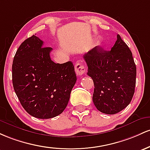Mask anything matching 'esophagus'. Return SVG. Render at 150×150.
Segmentation results:
<instances>
[{
	"mask_svg": "<svg viewBox=\"0 0 150 150\" xmlns=\"http://www.w3.org/2000/svg\"><path fill=\"white\" fill-rule=\"evenodd\" d=\"M76 74L79 76L83 75L86 72V67L84 66L83 62H77L75 65Z\"/></svg>",
	"mask_w": 150,
	"mask_h": 150,
	"instance_id": "esophagus-1",
	"label": "esophagus"
}]
</instances>
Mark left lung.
Listing matches in <instances>:
<instances>
[{
  "label": "left lung",
  "mask_w": 150,
  "mask_h": 150,
  "mask_svg": "<svg viewBox=\"0 0 150 150\" xmlns=\"http://www.w3.org/2000/svg\"><path fill=\"white\" fill-rule=\"evenodd\" d=\"M94 83L93 101L99 111L112 115L129 105L134 93L136 66L119 35L109 51L96 46L83 55Z\"/></svg>",
  "instance_id": "obj_1"
}]
</instances>
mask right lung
Returning <instances> with one entry per match:
<instances>
[{"label":"right lung","instance_id":"1","mask_svg":"<svg viewBox=\"0 0 150 150\" xmlns=\"http://www.w3.org/2000/svg\"><path fill=\"white\" fill-rule=\"evenodd\" d=\"M51 47L35 35L25 40L17 50L12 66L13 84L17 96L30 115L48 119L66 108L76 81L71 62L54 63Z\"/></svg>","mask_w":150,"mask_h":150}]
</instances>
